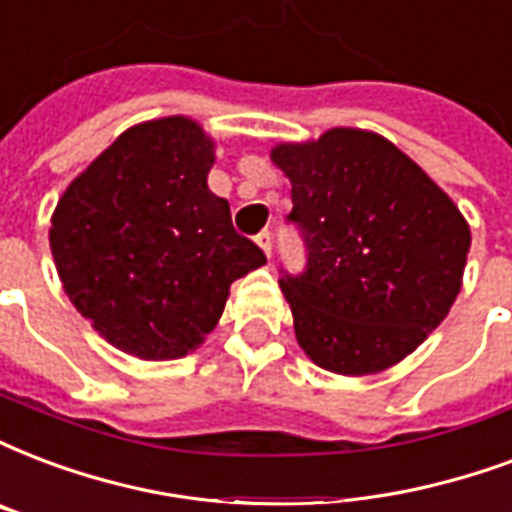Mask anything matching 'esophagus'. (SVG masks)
Segmentation results:
<instances>
[{"mask_svg":"<svg viewBox=\"0 0 512 512\" xmlns=\"http://www.w3.org/2000/svg\"><path fill=\"white\" fill-rule=\"evenodd\" d=\"M256 242H259L261 251L267 253V256H272V232L270 229H264V232L256 234Z\"/></svg>","mask_w":512,"mask_h":512,"instance_id":"34e87169","label":"esophagus"}]
</instances>
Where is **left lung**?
<instances>
[{"label": "left lung", "instance_id": "8db88e82", "mask_svg": "<svg viewBox=\"0 0 512 512\" xmlns=\"http://www.w3.org/2000/svg\"><path fill=\"white\" fill-rule=\"evenodd\" d=\"M291 180L286 224L305 242V270L280 267L294 332L329 372L367 375L405 359L440 326L461 288L470 226L394 142L332 129L278 145Z\"/></svg>", "mask_w": 512, "mask_h": 512}]
</instances>
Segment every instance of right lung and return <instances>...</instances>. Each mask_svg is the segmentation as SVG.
I'll use <instances>...</instances> for the list:
<instances>
[{
  "mask_svg": "<svg viewBox=\"0 0 512 512\" xmlns=\"http://www.w3.org/2000/svg\"><path fill=\"white\" fill-rule=\"evenodd\" d=\"M213 142L188 118L124 132L69 183L51 251L64 291L107 343L140 359L194 351L229 286L267 256L207 188Z\"/></svg>",
  "mask_w": 512,
  "mask_h": 512,
  "instance_id": "add662e5",
  "label": "right lung"
}]
</instances>
